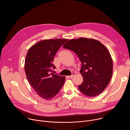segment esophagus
Listing matches in <instances>:
<instances>
[{"label": "esophagus", "instance_id": "1", "mask_svg": "<svg viewBox=\"0 0 130 130\" xmlns=\"http://www.w3.org/2000/svg\"><path fill=\"white\" fill-rule=\"evenodd\" d=\"M75 72H72V75H71V76H69L68 77L69 78H72L74 76H75Z\"/></svg>", "mask_w": 130, "mask_h": 130}]
</instances>
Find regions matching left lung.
Here are the masks:
<instances>
[{
  "label": "left lung",
  "instance_id": "8db88e82",
  "mask_svg": "<svg viewBox=\"0 0 130 130\" xmlns=\"http://www.w3.org/2000/svg\"><path fill=\"white\" fill-rule=\"evenodd\" d=\"M63 48L76 53L82 63L83 78L79 89L86 96L96 97L105 89L112 78L113 64L108 49L98 40L81 38L69 40Z\"/></svg>",
  "mask_w": 130,
  "mask_h": 130
}]
</instances>
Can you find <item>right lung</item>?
<instances>
[{"label": "right lung", "instance_id": "right-lung-1", "mask_svg": "<svg viewBox=\"0 0 130 130\" xmlns=\"http://www.w3.org/2000/svg\"><path fill=\"white\" fill-rule=\"evenodd\" d=\"M67 39L44 40L36 43L29 49L25 62L27 78L40 97L50 100L63 86L65 77L52 73L55 67L52 62L54 55Z\"/></svg>", "mask_w": 130, "mask_h": 130}]
</instances>
